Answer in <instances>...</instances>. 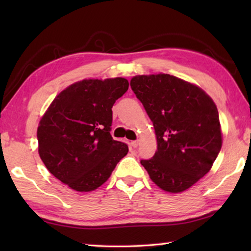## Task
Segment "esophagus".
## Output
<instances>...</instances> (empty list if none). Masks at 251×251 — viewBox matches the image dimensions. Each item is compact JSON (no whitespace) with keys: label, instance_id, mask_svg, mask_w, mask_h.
Returning a JSON list of instances; mask_svg holds the SVG:
<instances>
[{"label":"esophagus","instance_id":"obj_1","mask_svg":"<svg viewBox=\"0 0 251 251\" xmlns=\"http://www.w3.org/2000/svg\"><path fill=\"white\" fill-rule=\"evenodd\" d=\"M138 143H139L138 141H133V142H131V143H130V145H131V146H133L134 148H136V147H137V146H138Z\"/></svg>","mask_w":251,"mask_h":251}]
</instances>
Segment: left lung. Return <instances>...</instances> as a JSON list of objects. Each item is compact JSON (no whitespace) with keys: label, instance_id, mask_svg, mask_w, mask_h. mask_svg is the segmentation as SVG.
Returning <instances> with one entry per match:
<instances>
[{"label":"left lung","instance_id":"8db88e82","mask_svg":"<svg viewBox=\"0 0 251 251\" xmlns=\"http://www.w3.org/2000/svg\"><path fill=\"white\" fill-rule=\"evenodd\" d=\"M130 87L157 138L155 155L141 164L159 188L184 192L210 171L222 148L217 107L201 88L169 74L135 76Z\"/></svg>","mask_w":251,"mask_h":251}]
</instances>
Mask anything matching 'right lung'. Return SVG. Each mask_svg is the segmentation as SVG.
<instances>
[{"mask_svg":"<svg viewBox=\"0 0 251 251\" xmlns=\"http://www.w3.org/2000/svg\"><path fill=\"white\" fill-rule=\"evenodd\" d=\"M123 77L84 79L55 97L37 128L39 154L54 177L76 192L99 188L128 152L110 135L112 107L128 90Z\"/></svg>","mask_w":251,"mask_h":251,"instance_id":"obj_1","label":"right lung"}]
</instances>
